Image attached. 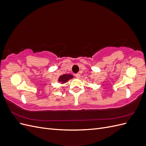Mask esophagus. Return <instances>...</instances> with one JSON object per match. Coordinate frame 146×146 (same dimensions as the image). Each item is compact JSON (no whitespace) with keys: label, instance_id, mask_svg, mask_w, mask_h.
<instances>
[{"label":"esophagus","instance_id":"1","mask_svg":"<svg viewBox=\"0 0 146 146\" xmlns=\"http://www.w3.org/2000/svg\"><path fill=\"white\" fill-rule=\"evenodd\" d=\"M75 76H76V77L77 78H79L80 77V74H78V73L76 74V75H75Z\"/></svg>","mask_w":146,"mask_h":146}]
</instances>
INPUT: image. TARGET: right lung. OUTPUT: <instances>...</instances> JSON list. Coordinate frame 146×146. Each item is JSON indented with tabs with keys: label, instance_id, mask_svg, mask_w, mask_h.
Segmentation results:
<instances>
[{
	"label": "right lung",
	"instance_id": "obj_1",
	"mask_svg": "<svg viewBox=\"0 0 146 146\" xmlns=\"http://www.w3.org/2000/svg\"><path fill=\"white\" fill-rule=\"evenodd\" d=\"M74 77L72 76V75L70 74H64L63 76H61L59 77L58 80L60 82H61L62 83H66V82H68L70 79Z\"/></svg>",
	"mask_w": 146,
	"mask_h": 146
}]
</instances>
